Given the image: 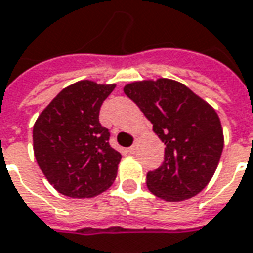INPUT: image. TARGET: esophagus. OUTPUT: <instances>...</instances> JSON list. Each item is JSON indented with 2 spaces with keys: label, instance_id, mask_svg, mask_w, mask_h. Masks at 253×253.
Returning a JSON list of instances; mask_svg holds the SVG:
<instances>
[{
  "label": "esophagus",
  "instance_id": "esophagus-1",
  "mask_svg": "<svg viewBox=\"0 0 253 253\" xmlns=\"http://www.w3.org/2000/svg\"><path fill=\"white\" fill-rule=\"evenodd\" d=\"M135 149H137V142H134L133 145H131V147L128 148V152H131V154H134V152H135Z\"/></svg>",
  "mask_w": 253,
  "mask_h": 253
}]
</instances>
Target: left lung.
I'll return each mask as SVG.
<instances>
[{
    "mask_svg": "<svg viewBox=\"0 0 253 253\" xmlns=\"http://www.w3.org/2000/svg\"><path fill=\"white\" fill-rule=\"evenodd\" d=\"M123 91L166 145L163 163L147 174L149 191L169 202L195 197L214 174L224 145L216 111L170 79L134 82Z\"/></svg>",
    "mask_w": 253,
    "mask_h": 253,
    "instance_id": "obj_1",
    "label": "left lung"
}]
</instances>
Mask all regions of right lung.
<instances>
[{
  "instance_id": "obj_1",
  "label": "right lung",
  "mask_w": 253,
  "mask_h": 253,
  "mask_svg": "<svg viewBox=\"0 0 253 253\" xmlns=\"http://www.w3.org/2000/svg\"><path fill=\"white\" fill-rule=\"evenodd\" d=\"M115 84L82 80L49 102L33 127V149L49 184L70 198H91L116 178L120 155L109 145L99 109Z\"/></svg>"
}]
</instances>
